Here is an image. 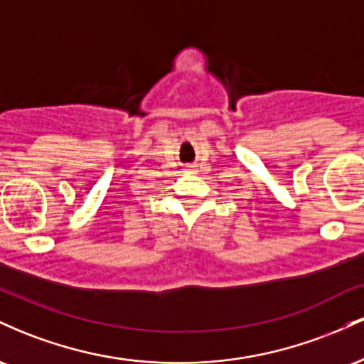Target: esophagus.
<instances>
[{
  "instance_id": "obj_1",
  "label": "esophagus",
  "mask_w": 364,
  "mask_h": 364,
  "mask_svg": "<svg viewBox=\"0 0 364 364\" xmlns=\"http://www.w3.org/2000/svg\"><path fill=\"white\" fill-rule=\"evenodd\" d=\"M195 168H196L195 164H190V166H188V171H190V173H191V171H195Z\"/></svg>"
}]
</instances>
